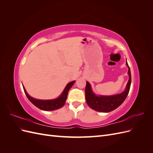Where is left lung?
<instances>
[{"label": "left lung", "mask_w": 153, "mask_h": 153, "mask_svg": "<svg viewBox=\"0 0 153 153\" xmlns=\"http://www.w3.org/2000/svg\"><path fill=\"white\" fill-rule=\"evenodd\" d=\"M126 65L129 68L128 74L129 78L126 89L121 94L110 96H97L92 92L89 83L87 82L85 90V100L87 105L92 109L101 112H109L116 109L124 102L129 93L131 82L130 69H129L127 61Z\"/></svg>", "instance_id": "left-lung-1"}]
</instances>
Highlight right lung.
I'll return each mask as SVG.
<instances>
[{"instance_id":"right-lung-1","label":"right lung","mask_w":153,"mask_h":153,"mask_svg":"<svg viewBox=\"0 0 153 153\" xmlns=\"http://www.w3.org/2000/svg\"><path fill=\"white\" fill-rule=\"evenodd\" d=\"M75 81H73L69 82V84L66 85V87L64 89L62 94L58 98L52 100H36L33 98L30 97L28 94L27 93V92L25 89L24 87V90L25 93L27 97V98L29 100V101L32 103H33L36 107L39 108L41 110H45V111H51V110H55L59 109L60 108L62 107L66 103V100L67 99L68 93L69 90L70 89V88L73 86Z\"/></svg>"}]
</instances>
